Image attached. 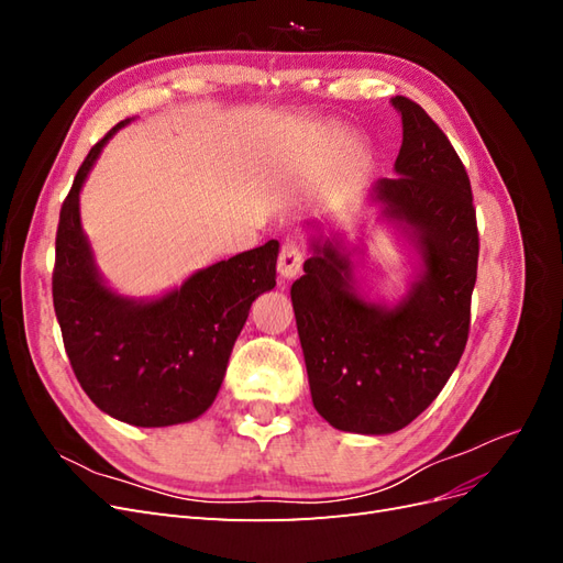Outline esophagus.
I'll list each match as a JSON object with an SVG mask.
<instances>
[{"instance_id":"1","label":"esophagus","mask_w":563,"mask_h":563,"mask_svg":"<svg viewBox=\"0 0 563 563\" xmlns=\"http://www.w3.org/2000/svg\"><path fill=\"white\" fill-rule=\"evenodd\" d=\"M305 261V246L294 242V240H286L279 249V258H277V269L284 279H294Z\"/></svg>"}]
</instances>
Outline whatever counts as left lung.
I'll return each instance as SVG.
<instances>
[{
  "label": "left lung",
  "instance_id": "obj_1",
  "mask_svg": "<svg viewBox=\"0 0 563 563\" xmlns=\"http://www.w3.org/2000/svg\"><path fill=\"white\" fill-rule=\"evenodd\" d=\"M404 141L397 178L376 197L385 213L418 234L424 275L397 308L352 291L350 261L331 244L314 246L291 300L312 401L335 430L389 434L428 408L455 371L470 335L479 261L472 187L446 133L418 103L391 98Z\"/></svg>",
  "mask_w": 563,
  "mask_h": 563
}]
</instances>
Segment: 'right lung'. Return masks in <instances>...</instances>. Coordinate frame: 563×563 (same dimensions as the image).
Masks as SVG:
<instances>
[{
    "label": "right lung",
    "mask_w": 563,
    "mask_h": 563,
    "mask_svg": "<svg viewBox=\"0 0 563 563\" xmlns=\"http://www.w3.org/2000/svg\"><path fill=\"white\" fill-rule=\"evenodd\" d=\"M119 122L81 162L56 232L54 310L75 376L108 416L135 428L195 420L213 404L251 302L277 284L279 244L232 255L152 302L100 282L79 228V190Z\"/></svg>",
    "instance_id": "obj_1"
}]
</instances>
